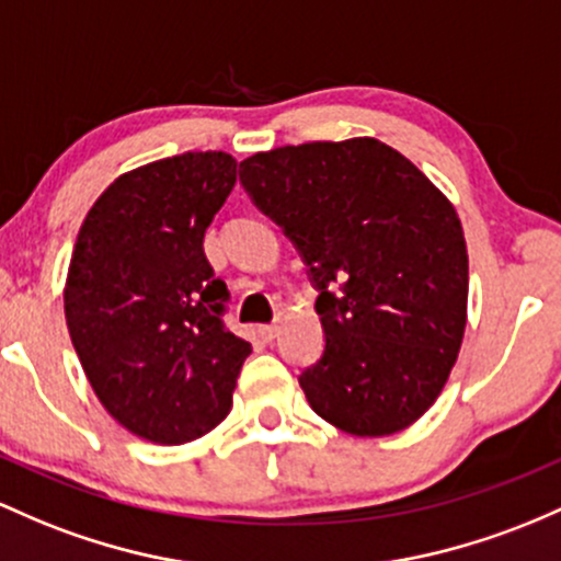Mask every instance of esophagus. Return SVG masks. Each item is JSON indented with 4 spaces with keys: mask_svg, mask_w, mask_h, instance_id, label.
<instances>
[{
    "mask_svg": "<svg viewBox=\"0 0 561 561\" xmlns=\"http://www.w3.org/2000/svg\"><path fill=\"white\" fill-rule=\"evenodd\" d=\"M257 335L263 337V341H274L276 335H279V324H261V328H257Z\"/></svg>",
    "mask_w": 561,
    "mask_h": 561,
    "instance_id": "34e87169",
    "label": "esophagus"
}]
</instances>
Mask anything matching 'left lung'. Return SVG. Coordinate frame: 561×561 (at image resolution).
<instances>
[{"label": "left lung", "mask_w": 561, "mask_h": 561, "mask_svg": "<svg viewBox=\"0 0 561 561\" xmlns=\"http://www.w3.org/2000/svg\"><path fill=\"white\" fill-rule=\"evenodd\" d=\"M239 181L319 290L324 354L298 378L311 410L354 436L412 426L463 343L469 252L453 202L375 138L252 153Z\"/></svg>", "instance_id": "obj_1"}]
</instances>
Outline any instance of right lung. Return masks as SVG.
Segmentation results:
<instances>
[{
    "label": "right lung",
    "instance_id": "right-lung-1",
    "mask_svg": "<svg viewBox=\"0 0 561 561\" xmlns=\"http://www.w3.org/2000/svg\"><path fill=\"white\" fill-rule=\"evenodd\" d=\"M237 183L226 151H186L125 172L90 207L64 309L92 391L116 423L186 445L229 415L252 346L226 328L229 290L205 231Z\"/></svg>",
    "mask_w": 561,
    "mask_h": 561
}]
</instances>
